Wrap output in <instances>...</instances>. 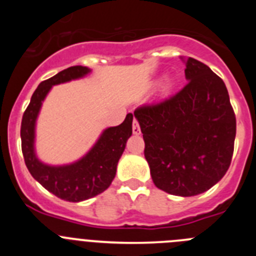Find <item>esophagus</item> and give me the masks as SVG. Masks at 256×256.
<instances>
[{
    "label": "esophagus",
    "instance_id": "1",
    "mask_svg": "<svg viewBox=\"0 0 256 256\" xmlns=\"http://www.w3.org/2000/svg\"><path fill=\"white\" fill-rule=\"evenodd\" d=\"M132 130L134 134H140V133H141V128H140V124H138V122H137V119H133Z\"/></svg>",
    "mask_w": 256,
    "mask_h": 256
}]
</instances>
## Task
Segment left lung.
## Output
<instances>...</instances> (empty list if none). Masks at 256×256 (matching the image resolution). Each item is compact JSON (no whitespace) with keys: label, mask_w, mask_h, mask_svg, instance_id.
<instances>
[{"label":"left lung","mask_w":256,"mask_h":256,"mask_svg":"<svg viewBox=\"0 0 256 256\" xmlns=\"http://www.w3.org/2000/svg\"><path fill=\"white\" fill-rule=\"evenodd\" d=\"M186 86L173 96L134 110L144 158L158 188L187 198L224 177L234 155L236 116L224 82L190 58Z\"/></svg>","instance_id":"left-lung-1"}]
</instances>
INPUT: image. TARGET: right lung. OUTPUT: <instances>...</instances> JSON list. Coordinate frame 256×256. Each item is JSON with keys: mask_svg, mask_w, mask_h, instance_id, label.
<instances>
[{"mask_svg": "<svg viewBox=\"0 0 256 256\" xmlns=\"http://www.w3.org/2000/svg\"><path fill=\"white\" fill-rule=\"evenodd\" d=\"M87 73H90L88 68L76 65L40 82L22 114L20 128L22 151L29 173L47 191L72 202L94 198L112 184L126 140L132 136L133 115L128 114L120 126L104 130L91 151L74 164L50 166L37 159L34 152V126L42 101L52 86L80 78Z\"/></svg>", "mask_w": 256, "mask_h": 256, "instance_id": "obj_1", "label": "right lung"}]
</instances>
